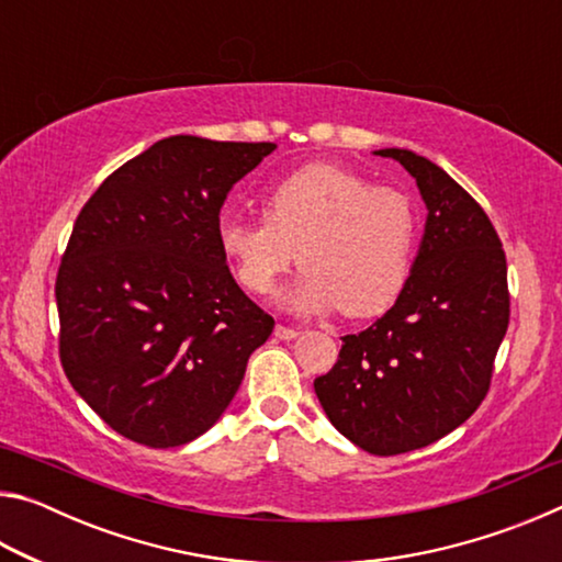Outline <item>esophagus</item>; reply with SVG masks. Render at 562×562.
Returning <instances> with one entry per match:
<instances>
[{"instance_id":"34e87169","label":"esophagus","mask_w":562,"mask_h":562,"mask_svg":"<svg viewBox=\"0 0 562 562\" xmlns=\"http://www.w3.org/2000/svg\"><path fill=\"white\" fill-rule=\"evenodd\" d=\"M297 335H300V331H297V329H292V327H284V325H278V327H274V337H278V339L290 341V339H294Z\"/></svg>"}]
</instances>
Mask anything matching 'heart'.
<instances>
[{"mask_svg": "<svg viewBox=\"0 0 562 562\" xmlns=\"http://www.w3.org/2000/svg\"><path fill=\"white\" fill-rule=\"evenodd\" d=\"M265 221L223 217L217 245L237 282L265 297L297 260L280 304L300 315L339 307L372 317L412 278L418 215L402 190L372 186L339 166H307L262 193Z\"/></svg>", "mask_w": 562, "mask_h": 562, "instance_id": "b5f03b06", "label": "heart"}]
</instances>
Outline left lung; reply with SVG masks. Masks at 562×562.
<instances>
[{
    "label": "left lung",
    "mask_w": 562,
    "mask_h": 562,
    "mask_svg": "<svg viewBox=\"0 0 562 562\" xmlns=\"http://www.w3.org/2000/svg\"><path fill=\"white\" fill-rule=\"evenodd\" d=\"M374 156L416 180L424 235L404 292L372 327L341 337L315 394L351 443L396 456L459 429L483 402L508 329V272L488 215L443 168L408 148Z\"/></svg>",
    "instance_id": "obj_1"
}]
</instances>
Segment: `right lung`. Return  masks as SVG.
I'll list each match as a JSON object with an SVG mask.
<instances>
[{"instance_id": "1", "label": "right lung", "mask_w": 562, "mask_h": 562, "mask_svg": "<svg viewBox=\"0 0 562 562\" xmlns=\"http://www.w3.org/2000/svg\"><path fill=\"white\" fill-rule=\"evenodd\" d=\"M274 144L170 136L103 180L56 278L61 364L126 439L170 449L223 416L274 319L237 288L221 207Z\"/></svg>"}]
</instances>
